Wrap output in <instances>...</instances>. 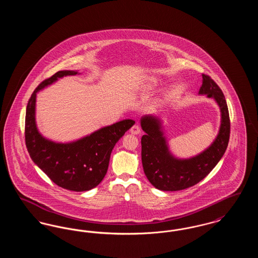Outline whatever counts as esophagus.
<instances>
[{
	"instance_id": "esophagus-1",
	"label": "esophagus",
	"mask_w": 258,
	"mask_h": 258,
	"mask_svg": "<svg viewBox=\"0 0 258 258\" xmlns=\"http://www.w3.org/2000/svg\"><path fill=\"white\" fill-rule=\"evenodd\" d=\"M131 133H132L133 135H139V134L141 133V128H140V126H139L138 124H135V125L131 128Z\"/></svg>"
}]
</instances>
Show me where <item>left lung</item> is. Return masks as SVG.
<instances>
[{
	"mask_svg": "<svg viewBox=\"0 0 258 258\" xmlns=\"http://www.w3.org/2000/svg\"><path fill=\"white\" fill-rule=\"evenodd\" d=\"M202 78L199 94L215 98L221 108V123L217 138L201 154L187 160L176 159L168 150L160 119L150 115L141 119L146 133L141 138L143 169L149 182L160 190H182L199 183L218 164L228 145L230 119L224 95L209 75L202 74Z\"/></svg>",
	"mask_w": 258,
	"mask_h": 258,
	"instance_id": "obj_1",
	"label": "left lung"
}]
</instances>
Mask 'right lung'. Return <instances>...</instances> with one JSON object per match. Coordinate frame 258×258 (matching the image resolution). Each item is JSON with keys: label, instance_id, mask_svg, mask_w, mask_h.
Listing matches in <instances>:
<instances>
[{"label": "right lung", "instance_id": "1", "mask_svg": "<svg viewBox=\"0 0 258 258\" xmlns=\"http://www.w3.org/2000/svg\"><path fill=\"white\" fill-rule=\"evenodd\" d=\"M74 71H61L43 80L28 101L25 118V142L31 159L50 180L62 188L86 191L104 178L115 144L135 121L126 119L102 127L71 143H56L44 138L36 124V97L38 91Z\"/></svg>", "mask_w": 258, "mask_h": 258}]
</instances>
